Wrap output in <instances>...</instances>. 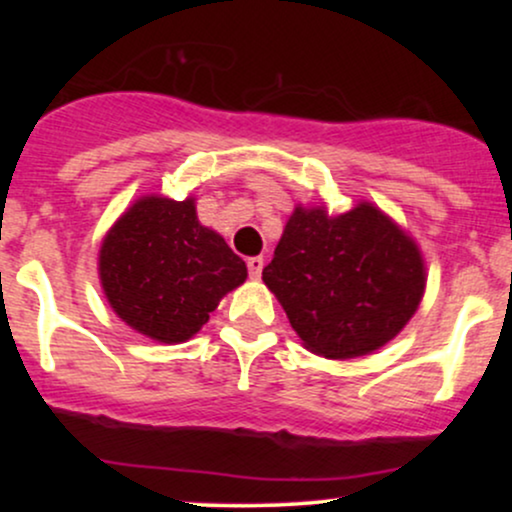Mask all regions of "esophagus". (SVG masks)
Returning <instances> with one entry per match:
<instances>
[{"mask_svg":"<svg viewBox=\"0 0 512 512\" xmlns=\"http://www.w3.org/2000/svg\"><path fill=\"white\" fill-rule=\"evenodd\" d=\"M262 267H264L262 257H250V260H248V274H250V279H260Z\"/></svg>","mask_w":512,"mask_h":512,"instance_id":"esophagus-1","label":"esophagus"}]
</instances>
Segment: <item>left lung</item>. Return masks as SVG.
<instances>
[{
  "label": "left lung",
  "mask_w": 512,
  "mask_h": 512,
  "mask_svg": "<svg viewBox=\"0 0 512 512\" xmlns=\"http://www.w3.org/2000/svg\"><path fill=\"white\" fill-rule=\"evenodd\" d=\"M262 279L303 344L327 358L363 356L390 342L426 286L416 245L370 204L334 219L298 207Z\"/></svg>",
  "instance_id": "left-lung-1"
}]
</instances>
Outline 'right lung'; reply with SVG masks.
I'll return each instance as SVG.
<instances>
[{
  "label": "right lung",
  "instance_id": "add662e5",
  "mask_svg": "<svg viewBox=\"0 0 512 512\" xmlns=\"http://www.w3.org/2000/svg\"><path fill=\"white\" fill-rule=\"evenodd\" d=\"M245 276V262L199 223L192 199H139L101 248L103 291L115 313L166 344L197 334Z\"/></svg>",
  "mask_w": 512,
  "mask_h": 512
}]
</instances>
